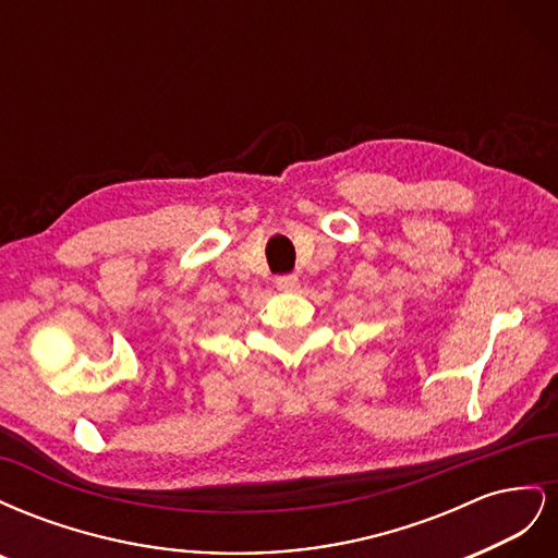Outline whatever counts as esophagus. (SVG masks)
<instances>
[{"instance_id":"obj_1","label":"esophagus","mask_w":558,"mask_h":558,"mask_svg":"<svg viewBox=\"0 0 558 558\" xmlns=\"http://www.w3.org/2000/svg\"><path fill=\"white\" fill-rule=\"evenodd\" d=\"M300 286V279L295 275H283V277H277V289L279 291H295Z\"/></svg>"}]
</instances>
